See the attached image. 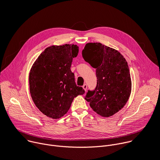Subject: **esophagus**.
I'll return each mask as SVG.
<instances>
[{
	"mask_svg": "<svg viewBox=\"0 0 160 160\" xmlns=\"http://www.w3.org/2000/svg\"><path fill=\"white\" fill-rule=\"evenodd\" d=\"M82 88L84 89L85 91H86V90H87V84H84L82 86Z\"/></svg>",
	"mask_w": 160,
	"mask_h": 160,
	"instance_id": "34e87169",
	"label": "esophagus"
}]
</instances>
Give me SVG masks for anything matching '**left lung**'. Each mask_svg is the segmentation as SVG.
Returning <instances> with one entry per match:
<instances>
[{
    "mask_svg": "<svg viewBox=\"0 0 160 160\" xmlns=\"http://www.w3.org/2000/svg\"><path fill=\"white\" fill-rule=\"evenodd\" d=\"M82 55L95 68L97 86L88 91L85 99L102 117H109L126 104L131 92V79L128 63L117 50L99 42L86 44Z\"/></svg>",
    "mask_w": 160,
    "mask_h": 160,
    "instance_id": "left-lung-1",
    "label": "left lung"
}]
</instances>
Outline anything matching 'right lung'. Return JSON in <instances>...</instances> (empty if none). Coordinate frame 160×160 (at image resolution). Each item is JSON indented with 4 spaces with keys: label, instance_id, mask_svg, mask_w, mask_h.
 Instances as JSON below:
<instances>
[{
    "label": "right lung",
    "instance_id": "obj_1",
    "mask_svg": "<svg viewBox=\"0 0 160 160\" xmlns=\"http://www.w3.org/2000/svg\"><path fill=\"white\" fill-rule=\"evenodd\" d=\"M79 47L74 44L47 48L33 64L29 76L31 98L44 114L59 119L67 113L74 98L85 91L77 86L71 71Z\"/></svg>",
    "mask_w": 160,
    "mask_h": 160
}]
</instances>
